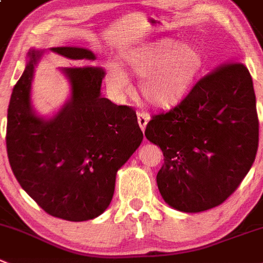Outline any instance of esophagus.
Wrapping results in <instances>:
<instances>
[{
	"label": "esophagus",
	"mask_w": 263,
	"mask_h": 263,
	"mask_svg": "<svg viewBox=\"0 0 263 263\" xmlns=\"http://www.w3.org/2000/svg\"><path fill=\"white\" fill-rule=\"evenodd\" d=\"M137 117H138V124L139 126H141L142 132H144V129H146L147 126V122H148L149 120V115L147 114V112H138Z\"/></svg>",
	"instance_id": "obj_1"
}]
</instances>
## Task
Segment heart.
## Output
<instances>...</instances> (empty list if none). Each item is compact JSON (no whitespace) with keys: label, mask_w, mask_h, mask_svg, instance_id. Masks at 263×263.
<instances>
[{"label":"heart","mask_w":263,"mask_h":263,"mask_svg":"<svg viewBox=\"0 0 263 263\" xmlns=\"http://www.w3.org/2000/svg\"><path fill=\"white\" fill-rule=\"evenodd\" d=\"M125 66L141 76L139 90L154 106L176 103L192 86L199 76L204 58L195 45L164 39L146 42L122 54ZM107 86L116 94L130 90V81L117 63L106 64Z\"/></svg>","instance_id":"b5f03b06"}]
</instances>
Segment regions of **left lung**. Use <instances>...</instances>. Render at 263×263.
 <instances>
[{"mask_svg": "<svg viewBox=\"0 0 263 263\" xmlns=\"http://www.w3.org/2000/svg\"><path fill=\"white\" fill-rule=\"evenodd\" d=\"M258 127L253 81L241 63L221 64L178 106L152 116L144 136L164 155L156 181L165 202L186 213L221 205L253 165Z\"/></svg>", "mask_w": 263, "mask_h": 263, "instance_id": "left-lung-1", "label": "left lung"}]
</instances>
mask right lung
I'll return each instance as SVG.
<instances>
[{"instance_id":"obj_1","label":"right lung","mask_w":263,"mask_h":263,"mask_svg":"<svg viewBox=\"0 0 263 263\" xmlns=\"http://www.w3.org/2000/svg\"><path fill=\"white\" fill-rule=\"evenodd\" d=\"M72 61H94L84 47H51ZM44 51L31 50L7 109L6 147L22 189L50 216L81 222L101 216L111 202L116 174L143 139L136 111L101 94L99 67L62 69L71 97L51 119L31 102L34 67Z\"/></svg>"}]
</instances>
